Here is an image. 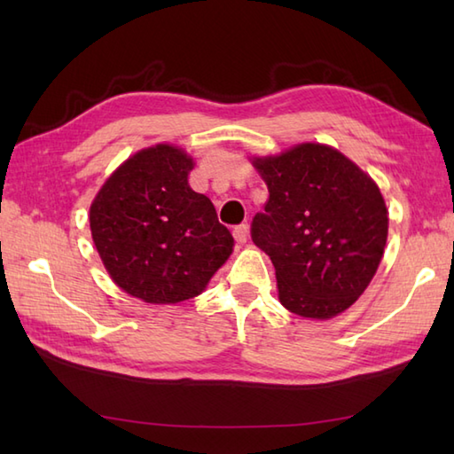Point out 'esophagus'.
<instances>
[{
	"label": "esophagus",
	"mask_w": 454,
	"mask_h": 454,
	"mask_svg": "<svg viewBox=\"0 0 454 454\" xmlns=\"http://www.w3.org/2000/svg\"><path fill=\"white\" fill-rule=\"evenodd\" d=\"M234 238H236L238 244H244L247 239V224H238L234 228Z\"/></svg>",
	"instance_id": "34e87169"
}]
</instances>
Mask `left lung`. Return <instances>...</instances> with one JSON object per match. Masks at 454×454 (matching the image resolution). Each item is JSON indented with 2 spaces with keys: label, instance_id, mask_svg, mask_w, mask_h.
Returning a JSON list of instances; mask_svg holds the SVG:
<instances>
[{
  "label": "left lung",
  "instance_id": "1",
  "mask_svg": "<svg viewBox=\"0 0 454 454\" xmlns=\"http://www.w3.org/2000/svg\"><path fill=\"white\" fill-rule=\"evenodd\" d=\"M254 163L269 200L252 220V239L271 257L281 304L320 320L347 310L387 246L388 212L376 183L322 144Z\"/></svg>",
  "mask_w": 454,
  "mask_h": 454
}]
</instances>
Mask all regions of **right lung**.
Returning a JSON list of instances; mask_svg holds the SVG:
<instances>
[{"label":"right lung","instance_id":"right-lung-1","mask_svg":"<svg viewBox=\"0 0 454 454\" xmlns=\"http://www.w3.org/2000/svg\"><path fill=\"white\" fill-rule=\"evenodd\" d=\"M192 160L160 144L134 153L95 197V247L124 293L176 304L202 293L232 254L234 238L210 199L187 183Z\"/></svg>","mask_w":454,"mask_h":454}]
</instances>
